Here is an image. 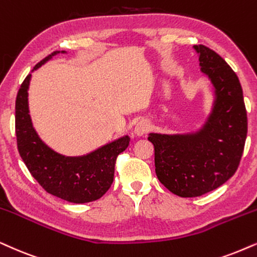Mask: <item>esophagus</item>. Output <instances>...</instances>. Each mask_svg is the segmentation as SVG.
I'll return each mask as SVG.
<instances>
[{"label": "esophagus", "mask_w": 257, "mask_h": 257, "mask_svg": "<svg viewBox=\"0 0 257 257\" xmlns=\"http://www.w3.org/2000/svg\"><path fill=\"white\" fill-rule=\"evenodd\" d=\"M149 128H151V123H149L147 119H141V121L138 122V124L135 125L133 134L135 136H144L146 133L149 131Z\"/></svg>", "instance_id": "1"}]
</instances>
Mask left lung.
<instances>
[{
    "label": "left lung",
    "mask_w": 257,
    "mask_h": 257,
    "mask_svg": "<svg viewBox=\"0 0 257 257\" xmlns=\"http://www.w3.org/2000/svg\"><path fill=\"white\" fill-rule=\"evenodd\" d=\"M200 71L213 89V102L204 124L184 134L151 133L155 173L172 193L199 197L235 174L246 139V111L238 77L215 51L193 46Z\"/></svg>",
    "instance_id": "obj_1"
}]
</instances>
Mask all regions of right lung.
Listing matches in <instances>:
<instances>
[{"label":"right lung","instance_id":"right-lung-1","mask_svg":"<svg viewBox=\"0 0 257 257\" xmlns=\"http://www.w3.org/2000/svg\"><path fill=\"white\" fill-rule=\"evenodd\" d=\"M58 53L66 52H53L35 65L32 72ZM31 78L32 74L26 77L15 102L16 140L25 165L34 179L50 194L76 204L99 199L111 186L116 158L125 151L131 138L124 135L79 157H66L53 151L38 135L29 115Z\"/></svg>","mask_w":257,"mask_h":257}]
</instances>
